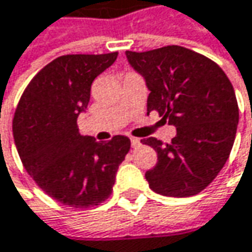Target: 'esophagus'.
<instances>
[{"mask_svg":"<svg viewBox=\"0 0 252 252\" xmlns=\"http://www.w3.org/2000/svg\"><path fill=\"white\" fill-rule=\"evenodd\" d=\"M141 146V141H140V138H131V147L132 149H137V147H140Z\"/></svg>","mask_w":252,"mask_h":252,"instance_id":"34e87169","label":"esophagus"}]
</instances>
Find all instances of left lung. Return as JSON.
Segmentation results:
<instances>
[{
    "label": "left lung",
    "mask_w": 252,
    "mask_h": 252,
    "mask_svg": "<svg viewBox=\"0 0 252 252\" xmlns=\"http://www.w3.org/2000/svg\"><path fill=\"white\" fill-rule=\"evenodd\" d=\"M126 56L149 88L147 111L177 131L170 144L154 137L141 141L157 151V164L146 173L150 189L172 197L197 194L234 146L240 112L232 83L215 62L182 46Z\"/></svg>",
    "instance_id": "left-lung-1"
}]
</instances>
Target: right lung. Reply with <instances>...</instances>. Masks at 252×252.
<instances>
[{
	"mask_svg": "<svg viewBox=\"0 0 252 252\" xmlns=\"http://www.w3.org/2000/svg\"><path fill=\"white\" fill-rule=\"evenodd\" d=\"M118 53L66 55L44 66L26 88L12 120L24 169L38 188L72 208H91L112 193L118 166L131 143L80 135L78 117L88 108L91 85Z\"/></svg>",
	"mask_w": 252,
	"mask_h": 252,
	"instance_id": "obj_1",
	"label": "right lung"
}]
</instances>
